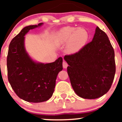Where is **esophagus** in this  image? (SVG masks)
Listing matches in <instances>:
<instances>
[{"mask_svg":"<svg viewBox=\"0 0 122 122\" xmlns=\"http://www.w3.org/2000/svg\"><path fill=\"white\" fill-rule=\"evenodd\" d=\"M62 65H63V68H65V69H66V68L67 67H68V64H67V63L65 61H64V62H63Z\"/></svg>","mask_w":122,"mask_h":122,"instance_id":"1","label":"esophagus"}]
</instances>
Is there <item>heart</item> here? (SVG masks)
Wrapping results in <instances>:
<instances>
[{"mask_svg":"<svg viewBox=\"0 0 122 122\" xmlns=\"http://www.w3.org/2000/svg\"><path fill=\"white\" fill-rule=\"evenodd\" d=\"M88 34L82 28L65 27L61 29L57 35V42L59 45L67 43L66 51L69 54L79 51L86 43Z\"/></svg>","mask_w":122,"mask_h":122,"instance_id":"obj_1","label":"heart"}]
</instances>
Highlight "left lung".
I'll use <instances>...</instances> for the list:
<instances>
[{
	"label": "left lung",
	"instance_id": "obj_1",
	"mask_svg": "<svg viewBox=\"0 0 122 122\" xmlns=\"http://www.w3.org/2000/svg\"><path fill=\"white\" fill-rule=\"evenodd\" d=\"M64 60L74 91L84 99H94L110 90L115 74V53L107 34L96 27L92 41Z\"/></svg>",
	"mask_w": 122,
	"mask_h": 122
}]
</instances>
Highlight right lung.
<instances>
[{"label":"right lung","instance_id":"1","mask_svg":"<svg viewBox=\"0 0 122 122\" xmlns=\"http://www.w3.org/2000/svg\"><path fill=\"white\" fill-rule=\"evenodd\" d=\"M43 24L23 28L10 43L7 58L8 80L12 89L18 97L31 103L45 102L51 97L57 75L63 69L62 57L43 64L32 59L26 51L25 36Z\"/></svg>","mask_w":122,"mask_h":122}]
</instances>
